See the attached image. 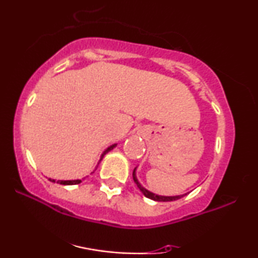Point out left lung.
I'll return each mask as SVG.
<instances>
[{
	"label": "left lung",
	"mask_w": 258,
	"mask_h": 258,
	"mask_svg": "<svg viewBox=\"0 0 258 258\" xmlns=\"http://www.w3.org/2000/svg\"><path fill=\"white\" fill-rule=\"evenodd\" d=\"M133 178H134V182L136 183L137 188H139L141 191H142V194L146 197H148V199L153 200V201H157V202H170V201H176L178 199H182L183 196L184 195H178V196H161V195H156V194L151 192L149 191V190H147L146 188H143L142 185H141V183L139 182V179H137L136 177V168L134 169L133 171ZM186 195V194H185Z\"/></svg>",
	"instance_id": "1"
}]
</instances>
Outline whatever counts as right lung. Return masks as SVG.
<instances>
[{"label": "right lung", "mask_w": 258, "mask_h": 258, "mask_svg": "<svg viewBox=\"0 0 258 258\" xmlns=\"http://www.w3.org/2000/svg\"><path fill=\"white\" fill-rule=\"evenodd\" d=\"M116 147V144H112V146H110V147H108L107 149H105L104 151H103V154L101 155V158H100V161H98V163H100V162L102 161V158H103V156L107 153H109V151L110 150H112L114 149V148ZM49 181H51V182H56V183H59V184H63V185H73V184H80L81 182H82V179H70V181H55V179H51V178H49Z\"/></svg>", "instance_id": "obj_1"}]
</instances>
